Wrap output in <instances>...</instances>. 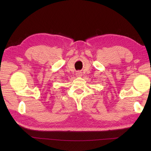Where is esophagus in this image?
Returning a JSON list of instances; mask_svg holds the SVG:
<instances>
[{"label": "esophagus", "mask_w": 151, "mask_h": 151, "mask_svg": "<svg viewBox=\"0 0 151 151\" xmlns=\"http://www.w3.org/2000/svg\"><path fill=\"white\" fill-rule=\"evenodd\" d=\"M82 73L81 72H78L77 73H76V75H77V76H79V77H81V76H82Z\"/></svg>", "instance_id": "esophagus-1"}]
</instances>
